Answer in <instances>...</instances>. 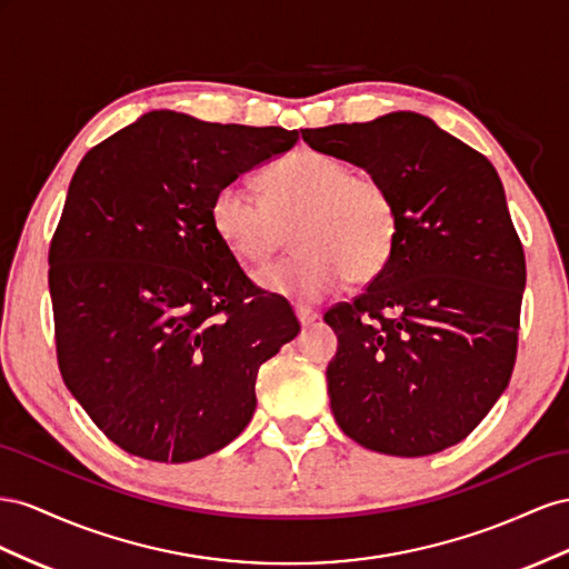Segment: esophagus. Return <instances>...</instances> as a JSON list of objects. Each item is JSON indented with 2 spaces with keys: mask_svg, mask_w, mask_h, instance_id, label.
Returning a JSON list of instances; mask_svg holds the SVG:
<instances>
[{
  "mask_svg": "<svg viewBox=\"0 0 569 569\" xmlns=\"http://www.w3.org/2000/svg\"><path fill=\"white\" fill-rule=\"evenodd\" d=\"M296 317L302 327H310L315 319H319V315L315 310H310V307H296Z\"/></svg>",
  "mask_w": 569,
  "mask_h": 569,
  "instance_id": "1",
  "label": "esophagus"
}]
</instances>
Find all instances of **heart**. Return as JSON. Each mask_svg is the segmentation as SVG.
Returning a JSON list of instances; mask_svg holds the SVG:
<instances>
[{
  "label": "heart",
  "instance_id": "heart-1",
  "mask_svg": "<svg viewBox=\"0 0 569 569\" xmlns=\"http://www.w3.org/2000/svg\"><path fill=\"white\" fill-rule=\"evenodd\" d=\"M267 200L242 181L217 190L212 223L242 262L264 264L290 240L293 257L259 273L264 288L298 302H319L346 281L377 276L396 248L398 212L379 176L348 161L302 150L264 176Z\"/></svg>",
  "mask_w": 569,
  "mask_h": 569
}]
</instances>
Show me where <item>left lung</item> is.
Wrapping results in <instances>:
<instances>
[{
  "mask_svg": "<svg viewBox=\"0 0 569 569\" xmlns=\"http://www.w3.org/2000/svg\"><path fill=\"white\" fill-rule=\"evenodd\" d=\"M302 140L379 176L398 212L386 267L323 315L338 333L327 367L338 427L396 458L460 443L510 381L527 283L493 164L415 111L305 128Z\"/></svg>",
  "mask_w": 569,
  "mask_h": 569,
  "instance_id": "1",
  "label": "left lung"
}]
</instances>
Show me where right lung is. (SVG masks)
Returning <instances> with one entry per match:
<instances>
[{
  "mask_svg": "<svg viewBox=\"0 0 569 569\" xmlns=\"http://www.w3.org/2000/svg\"><path fill=\"white\" fill-rule=\"evenodd\" d=\"M298 131L150 111L80 161L50 246L63 383L109 441L152 462L229 446L257 371L300 333L212 223L221 186Z\"/></svg>",
  "mask_w": 569,
  "mask_h": 569,
  "instance_id": "add662e5",
  "label": "right lung"
}]
</instances>
